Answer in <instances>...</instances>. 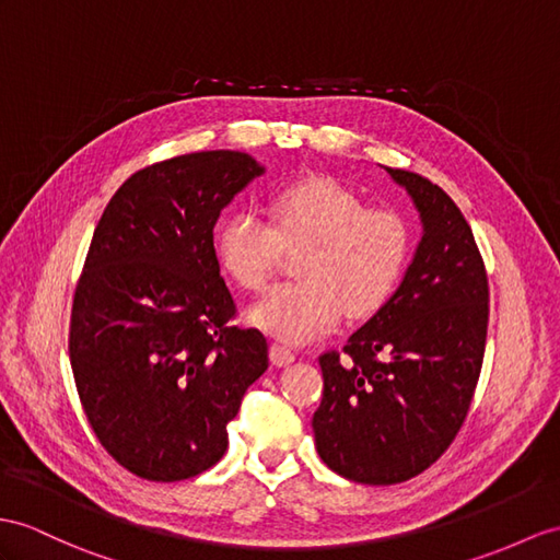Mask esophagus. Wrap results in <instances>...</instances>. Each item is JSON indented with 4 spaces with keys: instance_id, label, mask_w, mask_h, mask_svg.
Instances as JSON below:
<instances>
[{
    "instance_id": "obj_1",
    "label": "esophagus",
    "mask_w": 560,
    "mask_h": 560,
    "mask_svg": "<svg viewBox=\"0 0 560 560\" xmlns=\"http://www.w3.org/2000/svg\"><path fill=\"white\" fill-rule=\"evenodd\" d=\"M294 357H296V353H294L292 347L282 345V342H272L270 359H272V363H276V365H288V363L294 361Z\"/></svg>"
}]
</instances>
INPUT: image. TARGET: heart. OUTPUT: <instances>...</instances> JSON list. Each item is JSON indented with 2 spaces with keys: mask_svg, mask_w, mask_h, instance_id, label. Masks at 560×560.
Instances as JSON below:
<instances>
[{
  "mask_svg": "<svg viewBox=\"0 0 560 560\" xmlns=\"http://www.w3.org/2000/svg\"><path fill=\"white\" fill-rule=\"evenodd\" d=\"M270 225L249 211L228 215L215 230V258L237 288L261 292L284 252L296 256L302 280L272 288L252 308L264 330L308 339L330 330L345 313L371 318L397 294L411 266L413 228L387 207L330 175H304L268 201Z\"/></svg>",
  "mask_w": 560,
  "mask_h": 560,
  "instance_id": "obj_1",
  "label": "heart"
}]
</instances>
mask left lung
<instances>
[{"label": "left lung", "mask_w": 560, "mask_h": 560, "mask_svg": "<svg viewBox=\"0 0 560 560\" xmlns=\"http://www.w3.org/2000/svg\"><path fill=\"white\" fill-rule=\"evenodd\" d=\"M422 218L413 264L389 304L342 351H323V401L313 413L318 456L363 485L428 470L468 416L482 371L489 284L460 209L440 185L387 168Z\"/></svg>", "instance_id": "left-lung-1"}]
</instances>
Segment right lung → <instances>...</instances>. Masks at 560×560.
Here are the masks:
<instances>
[{"instance_id": "right-lung-1", "label": "right lung", "mask_w": 560, "mask_h": 560, "mask_svg": "<svg viewBox=\"0 0 560 560\" xmlns=\"http://www.w3.org/2000/svg\"><path fill=\"white\" fill-rule=\"evenodd\" d=\"M264 168L230 149L152 163L122 183L80 272L68 357L80 404L116 463L189 480L228 452V422L268 368L266 337L235 325L213 225Z\"/></svg>"}]
</instances>
